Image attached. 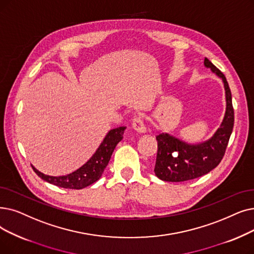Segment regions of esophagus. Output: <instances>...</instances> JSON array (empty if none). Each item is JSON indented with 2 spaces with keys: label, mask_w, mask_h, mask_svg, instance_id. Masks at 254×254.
<instances>
[{
  "label": "esophagus",
  "mask_w": 254,
  "mask_h": 254,
  "mask_svg": "<svg viewBox=\"0 0 254 254\" xmlns=\"http://www.w3.org/2000/svg\"><path fill=\"white\" fill-rule=\"evenodd\" d=\"M131 127H133V128L139 134L146 133V127H145L144 124H143V120L141 117H138V116L135 117L133 119V121H131Z\"/></svg>",
  "instance_id": "34e87169"
}]
</instances>
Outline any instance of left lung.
I'll return each instance as SVG.
<instances>
[{"label": "left lung", "instance_id": "left-lung-1", "mask_svg": "<svg viewBox=\"0 0 254 254\" xmlns=\"http://www.w3.org/2000/svg\"><path fill=\"white\" fill-rule=\"evenodd\" d=\"M204 66L224 84L226 110L222 124L208 140L191 144L167 133L158 135V153L154 173L164 182L190 181L208 173L221 162L234 128V108L225 75L204 58Z\"/></svg>", "mask_w": 254, "mask_h": 254}]
</instances>
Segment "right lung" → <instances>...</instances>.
Here are the masks:
<instances>
[{
  "label": "right lung",
  "mask_w": 254,
  "mask_h": 254,
  "mask_svg": "<svg viewBox=\"0 0 254 254\" xmlns=\"http://www.w3.org/2000/svg\"><path fill=\"white\" fill-rule=\"evenodd\" d=\"M126 127H119L108 131L101 145L98 146L93 156L88 160L83 166L75 171L61 176H52L40 172L32 165L33 170L40 179L52 185L61 187L64 189L80 190L92 185L100 180L105 168L111 159L116 145L124 138Z\"/></svg>",
  "instance_id": "right-lung-1"
}]
</instances>
